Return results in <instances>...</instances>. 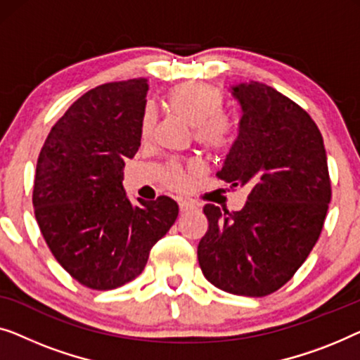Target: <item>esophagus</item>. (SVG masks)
Returning a JSON list of instances; mask_svg holds the SVG:
<instances>
[{
    "mask_svg": "<svg viewBox=\"0 0 360 360\" xmlns=\"http://www.w3.org/2000/svg\"><path fill=\"white\" fill-rule=\"evenodd\" d=\"M197 207L194 202H189V200H179V210L182 212V214H186V212H192L195 210Z\"/></svg>",
    "mask_w": 360,
    "mask_h": 360,
    "instance_id": "34e87169",
    "label": "esophagus"
}]
</instances>
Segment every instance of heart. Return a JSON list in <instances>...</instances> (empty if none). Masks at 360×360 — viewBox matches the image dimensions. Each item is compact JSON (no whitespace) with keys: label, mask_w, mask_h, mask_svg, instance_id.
<instances>
[{"label":"heart","mask_w":360,"mask_h":360,"mask_svg":"<svg viewBox=\"0 0 360 360\" xmlns=\"http://www.w3.org/2000/svg\"><path fill=\"white\" fill-rule=\"evenodd\" d=\"M166 108L174 117L194 129V139L207 150H225L231 143L233 124L225 115L224 96L219 89L205 83H182L166 96ZM155 124V114L150 108L141 117V135L148 136ZM163 181L168 187L181 189L186 186V174L179 165H168L163 171Z\"/></svg>","instance_id":"heart-1"}]
</instances>
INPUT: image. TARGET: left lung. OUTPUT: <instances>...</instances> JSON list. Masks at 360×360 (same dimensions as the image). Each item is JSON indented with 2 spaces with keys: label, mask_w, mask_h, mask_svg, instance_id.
Instances as JSON below:
<instances>
[{
  "label": "left lung",
  "mask_w": 360,
  "mask_h": 360,
  "mask_svg": "<svg viewBox=\"0 0 360 360\" xmlns=\"http://www.w3.org/2000/svg\"><path fill=\"white\" fill-rule=\"evenodd\" d=\"M229 93L241 119L219 178L251 192L240 212L204 207L197 257L215 287L264 297L292 279L320 236L331 200L326 150L310 115L271 86L248 81Z\"/></svg>",
  "instance_id": "1"
}]
</instances>
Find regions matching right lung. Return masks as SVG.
<instances>
[{"instance_id":"obj_1","label":"right lung","mask_w":360,"mask_h":360,"mask_svg":"<svg viewBox=\"0 0 360 360\" xmlns=\"http://www.w3.org/2000/svg\"><path fill=\"white\" fill-rule=\"evenodd\" d=\"M148 79L101 84L70 105L40 150L32 204L47 245L65 271L96 290L134 281L150 250L178 219L161 195L124 189L125 160L141 140Z\"/></svg>"}]
</instances>
